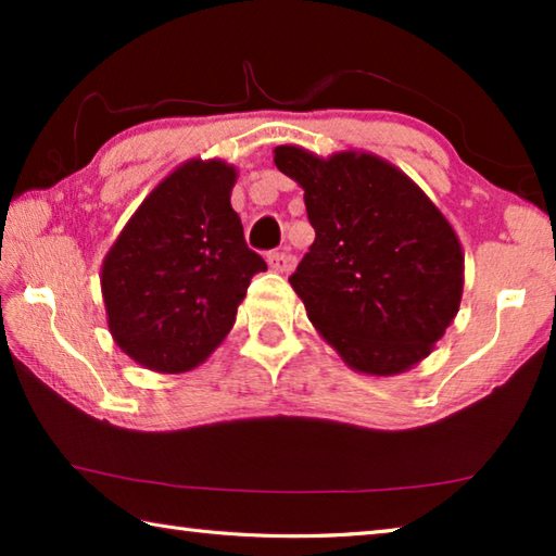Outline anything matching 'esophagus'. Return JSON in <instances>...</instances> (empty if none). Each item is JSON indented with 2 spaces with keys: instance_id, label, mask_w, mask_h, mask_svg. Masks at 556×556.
<instances>
[{
  "instance_id": "obj_1",
  "label": "esophagus",
  "mask_w": 556,
  "mask_h": 556,
  "mask_svg": "<svg viewBox=\"0 0 556 556\" xmlns=\"http://www.w3.org/2000/svg\"><path fill=\"white\" fill-rule=\"evenodd\" d=\"M267 262H269L271 269L281 271V275H289V271L296 267V257L291 255V250H287V248L279 250V252H269Z\"/></svg>"
}]
</instances>
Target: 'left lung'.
Here are the masks:
<instances>
[{
  "label": "left lung",
  "instance_id": "8db88e82",
  "mask_svg": "<svg viewBox=\"0 0 556 556\" xmlns=\"http://www.w3.org/2000/svg\"><path fill=\"white\" fill-rule=\"evenodd\" d=\"M304 188L316 240L289 277L308 321L348 368L375 378L425 361L464 294V248L434 201L370 152L275 149Z\"/></svg>",
  "mask_w": 556,
  "mask_h": 556
}]
</instances>
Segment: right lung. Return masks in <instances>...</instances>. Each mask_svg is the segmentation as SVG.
I'll return each mask as SVG.
<instances>
[{
    "mask_svg": "<svg viewBox=\"0 0 556 556\" xmlns=\"http://www.w3.org/2000/svg\"><path fill=\"white\" fill-rule=\"evenodd\" d=\"M238 168L188 159L159 181L100 269L112 341L154 372L199 368L230 333L267 265L244 242L230 193Z\"/></svg>",
    "mask_w": 556,
    "mask_h": 556,
    "instance_id": "1",
    "label": "right lung"
}]
</instances>
